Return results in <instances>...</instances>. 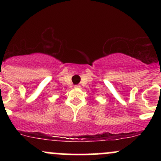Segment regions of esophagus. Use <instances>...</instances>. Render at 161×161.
<instances>
[{
    "label": "esophagus",
    "mask_w": 161,
    "mask_h": 161,
    "mask_svg": "<svg viewBox=\"0 0 161 161\" xmlns=\"http://www.w3.org/2000/svg\"><path fill=\"white\" fill-rule=\"evenodd\" d=\"M80 86H79V85H75V86H74V88H80Z\"/></svg>",
    "instance_id": "34e87169"
}]
</instances>
